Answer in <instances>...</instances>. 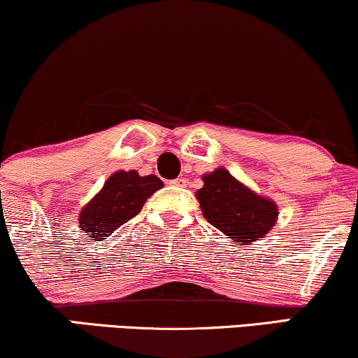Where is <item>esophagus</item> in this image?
<instances>
[{
	"label": "esophagus",
	"instance_id": "34e87169",
	"mask_svg": "<svg viewBox=\"0 0 358 358\" xmlns=\"http://www.w3.org/2000/svg\"><path fill=\"white\" fill-rule=\"evenodd\" d=\"M171 185H173V187H185V185L188 183V180L187 178H183V176H178V178H175V180H171L170 182Z\"/></svg>",
	"mask_w": 358,
	"mask_h": 358
}]
</instances>
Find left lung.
<instances>
[{
    "mask_svg": "<svg viewBox=\"0 0 358 358\" xmlns=\"http://www.w3.org/2000/svg\"><path fill=\"white\" fill-rule=\"evenodd\" d=\"M203 183V188L196 192L203 217L228 238L242 245L272 230L278 217L277 205L248 190L225 168L205 175Z\"/></svg>",
    "mask_w": 358,
    "mask_h": 358,
    "instance_id": "left-lung-1",
    "label": "left lung"
}]
</instances>
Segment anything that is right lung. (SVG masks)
<instances>
[{
    "instance_id": "1",
    "label": "right lung",
    "mask_w": 358,
    "mask_h": 358,
    "mask_svg": "<svg viewBox=\"0 0 358 358\" xmlns=\"http://www.w3.org/2000/svg\"><path fill=\"white\" fill-rule=\"evenodd\" d=\"M163 187L155 175L140 176L138 171H116L106 180L101 192L81 210L80 227L93 238L113 234L143 208L145 201Z\"/></svg>"
}]
</instances>
